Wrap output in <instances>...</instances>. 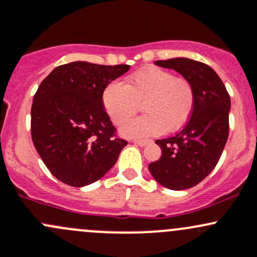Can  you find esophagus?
Returning a JSON list of instances; mask_svg holds the SVG:
<instances>
[{
	"label": "esophagus",
	"instance_id": "1",
	"mask_svg": "<svg viewBox=\"0 0 257 257\" xmlns=\"http://www.w3.org/2000/svg\"><path fill=\"white\" fill-rule=\"evenodd\" d=\"M132 143L139 145V147H145V145L149 144V140H132Z\"/></svg>",
	"mask_w": 257,
	"mask_h": 257
}]
</instances>
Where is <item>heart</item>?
I'll use <instances>...</instances> for the list:
<instances>
[{
    "instance_id": "1",
    "label": "heart",
    "mask_w": 257,
    "mask_h": 257,
    "mask_svg": "<svg viewBox=\"0 0 257 257\" xmlns=\"http://www.w3.org/2000/svg\"><path fill=\"white\" fill-rule=\"evenodd\" d=\"M107 114L115 124L133 117L143 103L145 114L120 128L126 138H145L174 132L190 119L194 107V91L188 81L176 79L172 72L147 67L126 80V85L113 81L102 93Z\"/></svg>"
}]
</instances>
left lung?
<instances>
[{"label": "left lung", "instance_id": "obj_1", "mask_svg": "<svg viewBox=\"0 0 257 257\" xmlns=\"http://www.w3.org/2000/svg\"><path fill=\"white\" fill-rule=\"evenodd\" d=\"M191 83L194 107L187 124L174 137L156 140L161 158L149 165L151 176L174 191L198 185L219 161L229 134L230 97L223 81L208 65L187 58L158 60Z\"/></svg>", "mask_w": 257, "mask_h": 257}]
</instances>
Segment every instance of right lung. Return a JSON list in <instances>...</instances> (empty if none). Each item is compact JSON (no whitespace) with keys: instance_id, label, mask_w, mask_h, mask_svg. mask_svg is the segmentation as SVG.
<instances>
[{"instance_id":"1","label":"right lung","mask_w":257,"mask_h":257,"mask_svg":"<svg viewBox=\"0 0 257 257\" xmlns=\"http://www.w3.org/2000/svg\"><path fill=\"white\" fill-rule=\"evenodd\" d=\"M129 65L74 61L43 80L32 104V139L49 171L61 182L83 187L114 166L128 143L114 137L102 93Z\"/></svg>"}]
</instances>
